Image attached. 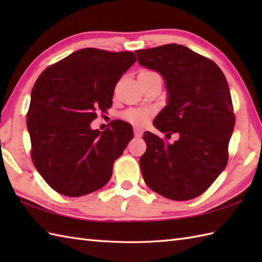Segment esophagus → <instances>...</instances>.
Masks as SVG:
<instances>
[{
	"mask_svg": "<svg viewBox=\"0 0 262 262\" xmlns=\"http://www.w3.org/2000/svg\"><path fill=\"white\" fill-rule=\"evenodd\" d=\"M134 135L136 137H141L143 135V129L140 127H134Z\"/></svg>",
	"mask_w": 262,
	"mask_h": 262,
	"instance_id": "esophagus-1",
	"label": "esophagus"
}]
</instances>
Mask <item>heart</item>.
Returning <instances> with one entry per match:
<instances>
[{
	"label": "heart",
	"mask_w": 262,
	"mask_h": 262,
	"mask_svg": "<svg viewBox=\"0 0 262 262\" xmlns=\"http://www.w3.org/2000/svg\"><path fill=\"white\" fill-rule=\"evenodd\" d=\"M140 74L142 75H155L157 73L152 71H142ZM151 116V110L148 109H132L128 110L127 113H125L124 117L125 119L133 122L135 125H144L147 121V119Z\"/></svg>",
	"instance_id": "b5f03b06"
}]
</instances>
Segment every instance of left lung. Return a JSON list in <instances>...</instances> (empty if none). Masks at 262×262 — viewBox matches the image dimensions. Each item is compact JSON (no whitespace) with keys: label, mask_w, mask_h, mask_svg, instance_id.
<instances>
[{"label":"left lung","mask_w":262,"mask_h":262,"mask_svg":"<svg viewBox=\"0 0 262 262\" xmlns=\"http://www.w3.org/2000/svg\"><path fill=\"white\" fill-rule=\"evenodd\" d=\"M135 53L138 63L165 81L168 103L153 125L162 133L179 134V140L169 144L144 133L147 147L140 160L144 181L165 198H196L229 160L235 117L226 77L213 60L177 43Z\"/></svg>","instance_id":"obj_1"}]
</instances>
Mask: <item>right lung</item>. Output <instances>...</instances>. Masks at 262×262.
Wrapping results in <instances>:
<instances>
[{"mask_svg": "<svg viewBox=\"0 0 262 262\" xmlns=\"http://www.w3.org/2000/svg\"><path fill=\"white\" fill-rule=\"evenodd\" d=\"M135 62L132 52L83 48L38 77L27 128L32 162L55 191L81 197L110 180L114 162L134 137L133 127L117 119L101 133L91 122L98 110L113 105L117 82Z\"/></svg>", "mask_w": 262, "mask_h": 262, "instance_id": "obj_1", "label": "right lung"}]
</instances>
